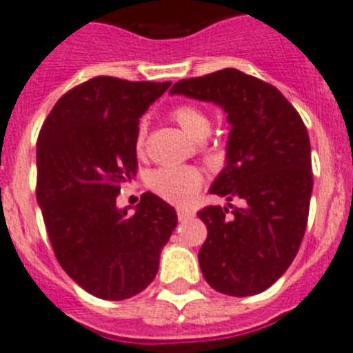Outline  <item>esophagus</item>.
<instances>
[{
    "instance_id": "obj_1",
    "label": "esophagus",
    "mask_w": 353,
    "mask_h": 353,
    "mask_svg": "<svg viewBox=\"0 0 353 353\" xmlns=\"http://www.w3.org/2000/svg\"><path fill=\"white\" fill-rule=\"evenodd\" d=\"M177 217H179V221H188V219L194 217V212L188 208H177Z\"/></svg>"
}]
</instances>
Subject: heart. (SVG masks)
Listing matches in <instances>:
<instances>
[{
	"mask_svg": "<svg viewBox=\"0 0 353 353\" xmlns=\"http://www.w3.org/2000/svg\"><path fill=\"white\" fill-rule=\"evenodd\" d=\"M174 120L185 129L186 132L194 138H199L204 132H210V118L195 108L192 103H181L172 111ZM145 136H147V125L141 121L136 132V150L143 152ZM203 185V176L199 170L188 167H165L154 170L149 177L150 190L161 199L170 201V203H188L194 199V195Z\"/></svg>",
	"mask_w": 353,
	"mask_h": 353,
	"instance_id": "1",
	"label": "heart"
}]
</instances>
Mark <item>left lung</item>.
I'll return each instance as SVG.
<instances>
[{
	"label": "left lung",
	"instance_id": "1",
	"mask_svg": "<svg viewBox=\"0 0 353 353\" xmlns=\"http://www.w3.org/2000/svg\"><path fill=\"white\" fill-rule=\"evenodd\" d=\"M170 93L215 103L230 123L226 167L210 188L230 203L197 213L208 228L199 250L203 276L222 294L263 292L291 265L307 228L312 194L307 127L274 85L235 68L179 81ZM233 199L245 204L236 209Z\"/></svg>",
	"mask_w": 353,
	"mask_h": 353
}]
</instances>
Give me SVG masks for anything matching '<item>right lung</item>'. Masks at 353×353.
Wrapping results in <instances>:
<instances>
[{
  "mask_svg": "<svg viewBox=\"0 0 353 353\" xmlns=\"http://www.w3.org/2000/svg\"><path fill=\"white\" fill-rule=\"evenodd\" d=\"M170 82L94 77L62 94L37 138V203L61 268L90 294L120 301L156 278L177 224L158 195L118 208L136 176V132Z\"/></svg>",
  "mask_w": 353,
  "mask_h": 353,
  "instance_id": "right-lung-1",
  "label": "right lung"
}]
</instances>
